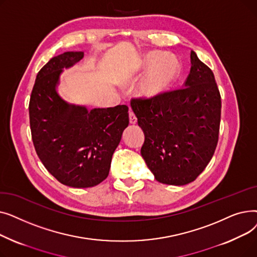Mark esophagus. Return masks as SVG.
Masks as SVG:
<instances>
[{
    "label": "esophagus",
    "instance_id": "obj_1",
    "mask_svg": "<svg viewBox=\"0 0 257 257\" xmlns=\"http://www.w3.org/2000/svg\"><path fill=\"white\" fill-rule=\"evenodd\" d=\"M129 120H130V124H137V121H138L137 115L134 114V112L131 110L129 111Z\"/></svg>",
    "mask_w": 257,
    "mask_h": 257
}]
</instances>
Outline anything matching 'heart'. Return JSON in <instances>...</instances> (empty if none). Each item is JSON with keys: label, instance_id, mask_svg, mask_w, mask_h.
Here are the masks:
<instances>
[{"label": "heart", "instance_id": "1", "mask_svg": "<svg viewBox=\"0 0 257 257\" xmlns=\"http://www.w3.org/2000/svg\"><path fill=\"white\" fill-rule=\"evenodd\" d=\"M159 57L160 55L158 53H151L146 58V65H151L155 61H157L152 66L145 86L148 91H154L167 84L177 71L176 61L172 57L164 56L160 59Z\"/></svg>", "mask_w": 257, "mask_h": 257}]
</instances>
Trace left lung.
Instances as JSON below:
<instances>
[{
	"label": "left lung",
	"mask_w": 257,
	"mask_h": 257,
	"mask_svg": "<svg viewBox=\"0 0 257 257\" xmlns=\"http://www.w3.org/2000/svg\"><path fill=\"white\" fill-rule=\"evenodd\" d=\"M191 63L183 87L131 99L145 133L141 154L160 183L184 185L194 181L218 145L221 94L212 71L194 51Z\"/></svg>",
	"instance_id": "obj_1"
}]
</instances>
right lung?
<instances>
[{
  "instance_id": "right-lung-1",
  "label": "right lung",
  "mask_w": 257,
  "mask_h": 257,
  "mask_svg": "<svg viewBox=\"0 0 257 257\" xmlns=\"http://www.w3.org/2000/svg\"><path fill=\"white\" fill-rule=\"evenodd\" d=\"M83 55L65 52L50 59L36 76L29 102L31 136L39 159L60 183L78 188L107 178L113 152L129 124L126 105L88 110L58 94L62 70Z\"/></svg>"
}]
</instances>
